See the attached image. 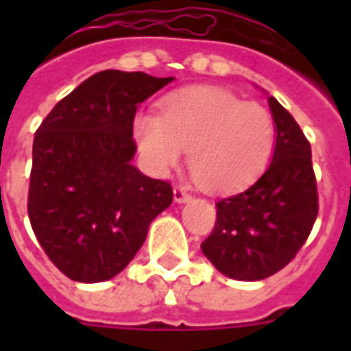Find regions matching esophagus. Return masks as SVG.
Instances as JSON below:
<instances>
[{
    "label": "esophagus",
    "mask_w": 351,
    "mask_h": 351,
    "mask_svg": "<svg viewBox=\"0 0 351 351\" xmlns=\"http://www.w3.org/2000/svg\"><path fill=\"white\" fill-rule=\"evenodd\" d=\"M173 197H175V203L182 205V203H188V201H190L191 195L184 190V188H175V190H173Z\"/></svg>",
    "instance_id": "34e87169"
}]
</instances>
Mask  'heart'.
<instances>
[{"mask_svg": "<svg viewBox=\"0 0 351 351\" xmlns=\"http://www.w3.org/2000/svg\"><path fill=\"white\" fill-rule=\"evenodd\" d=\"M133 135L143 158L158 175L182 161L206 191L246 188L269 163L274 146L272 116L258 103H244L214 86H188L161 101L160 116L138 112Z\"/></svg>", "mask_w": 351, "mask_h": 351, "instance_id": "b5f03b06", "label": "heart"}]
</instances>
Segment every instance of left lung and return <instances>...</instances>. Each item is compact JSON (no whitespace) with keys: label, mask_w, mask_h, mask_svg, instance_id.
<instances>
[{"label":"left lung","mask_w":351,"mask_h":351,"mask_svg":"<svg viewBox=\"0 0 351 351\" xmlns=\"http://www.w3.org/2000/svg\"><path fill=\"white\" fill-rule=\"evenodd\" d=\"M274 150L248 190L216 203V226L201 244L228 278L256 282L284 269L308 239L317 216L310 143L293 116L269 95Z\"/></svg>","instance_id":"obj_1"}]
</instances>
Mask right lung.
I'll return each instance as SVG.
<instances>
[{
  "label": "right lung",
  "instance_id": "1",
  "mask_svg": "<svg viewBox=\"0 0 351 351\" xmlns=\"http://www.w3.org/2000/svg\"><path fill=\"white\" fill-rule=\"evenodd\" d=\"M175 77L107 69L50 110L34 138L27 214L50 261L75 282L114 278L145 244L173 188L131 161L137 107Z\"/></svg>",
  "mask_w": 351,
  "mask_h": 351
}]
</instances>
